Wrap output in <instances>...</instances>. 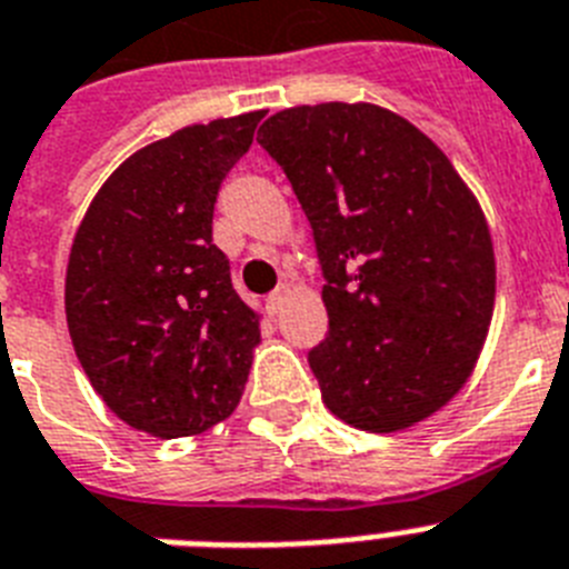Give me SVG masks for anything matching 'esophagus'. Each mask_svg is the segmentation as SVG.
Wrapping results in <instances>:
<instances>
[{
	"label": "esophagus",
	"instance_id": "1",
	"mask_svg": "<svg viewBox=\"0 0 569 569\" xmlns=\"http://www.w3.org/2000/svg\"><path fill=\"white\" fill-rule=\"evenodd\" d=\"M286 292H289V289H277V292H271L269 298H266V309H269V315H280V309H283V303H286Z\"/></svg>",
	"mask_w": 569,
	"mask_h": 569
}]
</instances>
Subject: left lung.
I'll return each instance as SVG.
<instances>
[{"label":"left lung","mask_w":569,"mask_h":569,"mask_svg":"<svg viewBox=\"0 0 569 569\" xmlns=\"http://www.w3.org/2000/svg\"><path fill=\"white\" fill-rule=\"evenodd\" d=\"M257 141L292 181L321 260L329 336L309 352L323 405L405 431L466 385L495 309V248L448 156L376 103L274 112Z\"/></svg>","instance_id":"8db88e82"}]
</instances>
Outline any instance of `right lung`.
I'll return each mask as SVG.
<instances>
[{"label": "right lung", "instance_id": "right-lung-1", "mask_svg": "<svg viewBox=\"0 0 569 569\" xmlns=\"http://www.w3.org/2000/svg\"><path fill=\"white\" fill-rule=\"evenodd\" d=\"M260 118L193 123L132 152L71 242L66 321L80 367L114 417L150 437L208 431L246 390L260 315L213 246V202Z\"/></svg>", "mask_w": 569, "mask_h": 569}]
</instances>
